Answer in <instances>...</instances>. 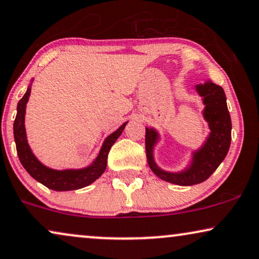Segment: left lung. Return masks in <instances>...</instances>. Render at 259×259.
Instances as JSON below:
<instances>
[{
    "label": "left lung",
    "mask_w": 259,
    "mask_h": 259,
    "mask_svg": "<svg viewBox=\"0 0 259 259\" xmlns=\"http://www.w3.org/2000/svg\"><path fill=\"white\" fill-rule=\"evenodd\" d=\"M195 90L205 105L202 116L208 123L209 134L204 144L192 151V160L185 169L168 171L158 167L154 158V148L160 135L154 127H146V151L150 169L162 180L179 186H193L207 180L224 161L231 144L232 123L223 88L206 80L195 85Z\"/></svg>",
    "instance_id": "left-lung-1"
}]
</instances>
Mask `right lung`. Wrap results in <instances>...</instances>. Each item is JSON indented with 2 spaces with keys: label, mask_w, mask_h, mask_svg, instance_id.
Wrapping results in <instances>:
<instances>
[{
  "label": "right lung",
  "mask_w": 259,
  "mask_h": 259,
  "mask_svg": "<svg viewBox=\"0 0 259 259\" xmlns=\"http://www.w3.org/2000/svg\"><path fill=\"white\" fill-rule=\"evenodd\" d=\"M27 89L26 94L17 103V113L14 120V139L16 143V150L19 155L20 162L23 168L28 171L32 178L35 179L37 182L46 186L47 188L53 191L64 192V191H74L95 182L101 175L104 173L108 164V155L111 149L112 144L116 142L117 139L123 133L124 127L127 122L123 123L116 132L106 137L103 146L99 150L97 157L95 158L91 164L80 169H52L37 160V157L33 154L30 149L28 141H27V134L25 127V116H26V105L28 103L30 90H32V82Z\"/></svg>",
  "instance_id": "right-lung-1"
}]
</instances>
